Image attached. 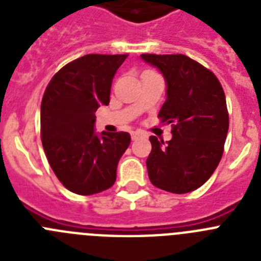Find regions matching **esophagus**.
Instances as JSON below:
<instances>
[{"label": "esophagus", "instance_id": "1", "mask_svg": "<svg viewBox=\"0 0 261 261\" xmlns=\"http://www.w3.org/2000/svg\"><path fill=\"white\" fill-rule=\"evenodd\" d=\"M141 135H142L141 132H132V133H130V136H132V140H137V138L140 137Z\"/></svg>", "mask_w": 261, "mask_h": 261}]
</instances>
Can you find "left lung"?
<instances>
[{
	"label": "left lung",
	"instance_id": "obj_1",
	"mask_svg": "<svg viewBox=\"0 0 261 261\" xmlns=\"http://www.w3.org/2000/svg\"><path fill=\"white\" fill-rule=\"evenodd\" d=\"M162 73L166 102L158 117L172 125L167 144L155 136L146 167L151 184L171 193H188L208 180L223 153L229 114L220 81L186 55H141Z\"/></svg>",
	"mask_w": 261,
	"mask_h": 261
}]
</instances>
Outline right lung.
<instances>
[{"label":"right lung","mask_w":261,"mask_h":261,"mask_svg":"<svg viewBox=\"0 0 261 261\" xmlns=\"http://www.w3.org/2000/svg\"><path fill=\"white\" fill-rule=\"evenodd\" d=\"M126 55H86L53 75L41 100V142L53 172L77 195H95L116 180L126 132H95V112L110 103L111 85Z\"/></svg>","instance_id":"add662e5"}]
</instances>
